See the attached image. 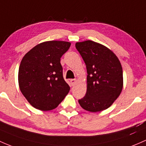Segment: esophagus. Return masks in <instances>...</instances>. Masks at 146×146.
<instances>
[{
	"instance_id": "obj_1",
	"label": "esophagus",
	"mask_w": 146,
	"mask_h": 146,
	"mask_svg": "<svg viewBox=\"0 0 146 146\" xmlns=\"http://www.w3.org/2000/svg\"><path fill=\"white\" fill-rule=\"evenodd\" d=\"M70 81V84H71V85L73 86L75 85V84H76L77 80H76V79H71Z\"/></svg>"
}]
</instances>
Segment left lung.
<instances>
[{
    "mask_svg": "<svg viewBox=\"0 0 146 146\" xmlns=\"http://www.w3.org/2000/svg\"><path fill=\"white\" fill-rule=\"evenodd\" d=\"M76 47L87 68V92L78 101L87 111L107 109L117 99L123 88L121 63L112 50L92 40L78 42Z\"/></svg>",
    "mask_w": 146,
    "mask_h": 146,
    "instance_id": "1",
    "label": "left lung"
}]
</instances>
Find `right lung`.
Returning a JSON list of instances; mask_svg holds the SVG:
<instances>
[{
    "instance_id": "right-lung-1",
    "label": "right lung",
    "mask_w": 146,
    "mask_h": 146,
    "mask_svg": "<svg viewBox=\"0 0 146 146\" xmlns=\"http://www.w3.org/2000/svg\"><path fill=\"white\" fill-rule=\"evenodd\" d=\"M70 46L66 41H45L23 57L18 73L19 87L36 109H54L68 94L70 87L63 78L60 59Z\"/></svg>"
}]
</instances>
